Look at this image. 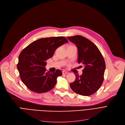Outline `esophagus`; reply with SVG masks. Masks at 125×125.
<instances>
[{
  "mask_svg": "<svg viewBox=\"0 0 125 125\" xmlns=\"http://www.w3.org/2000/svg\"><path fill=\"white\" fill-rule=\"evenodd\" d=\"M62 73H63V75H64V74H66L68 73L67 71H66L63 70V71H62Z\"/></svg>",
  "mask_w": 125,
  "mask_h": 125,
  "instance_id": "34e87169",
  "label": "esophagus"
}]
</instances>
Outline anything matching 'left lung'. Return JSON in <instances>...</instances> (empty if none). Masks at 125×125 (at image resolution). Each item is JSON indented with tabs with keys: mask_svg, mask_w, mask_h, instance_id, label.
<instances>
[{
	"mask_svg": "<svg viewBox=\"0 0 125 125\" xmlns=\"http://www.w3.org/2000/svg\"><path fill=\"white\" fill-rule=\"evenodd\" d=\"M67 38L76 45L77 61L84 66L82 75L75 74V80L70 83V88L76 94L90 96L97 92L103 83L105 69L104 58L97 46L88 39L81 35Z\"/></svg>",
	"mask_w": 125,
	"mask_h": 125,
	"instance_id": "obj_1",
	"label": "left lung"
}]
</instances>
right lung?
Here are the masks:
<instances>
[{"instance_id":"1","label":"right lung","mask_w":125,"mask_h":125,"mask_svg":"<svg viewBox=\"0 0 125 125\" xmlns=\"http://www.w3.org/2000/svg\"><path fill=\"white\" fill-rule=\"evenodd\" d=\"M68 42L62 36L42 38L32 42L22 51L17 68L22 82L29 90L42 93L55 87L57 78L62 75V71L57 69L55 73L47 72L45 61L52 57L58 47Z\"/></svg>"}]
</instances>
